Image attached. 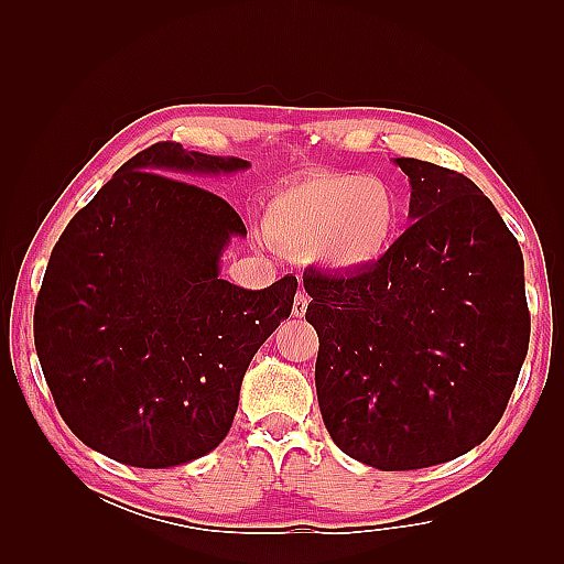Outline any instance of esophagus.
Returning a JSON list of instances; mask_svg holds the SVG:
<instances>
[{"label":"esophagus","mask_w":564,"mask_h":564,"mask_svg":"<svg viewBox=\"0 0 564 564\" xmlns=\"http://www.w3.org/2000/svg\"><path fill=\"white\" fill-rule=\"evenodd\" d=\"M308 303H311L308 294H305V292H299V294L294 296V305H292V313H294V317H303V315H305V311H308Z\"/></svg>","instance_id":"esophagus-1"}]
</instances>
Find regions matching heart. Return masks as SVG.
Here are the masks:
<instances>
[{
  "label": "heart",
  "mask_w": 564,
  "mask_h": 564,
  "mask_svg": "<svg viewBox=\"0 0 564 564\" xmlns=\"http://www.w3.org/2000/svg\"><path fill=\"white\" fill-rule=\"evenodd\" d=\"M263 226L289 251H311L332 270H360L395 245L402 204L381 178L308 172L270 195Z\"/></svg>",
  "instance_id": "heart-1"
}]
</instances>
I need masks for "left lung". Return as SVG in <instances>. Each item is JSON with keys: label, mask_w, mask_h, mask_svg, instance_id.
<instances>
[{"label": "left lung", "mask_w": 564, "mask_h": 564, "mask_svg": "<svg viewBox=\"0 0 564 564\" xmlns=\"http://www.w3.org/2000/svg\"><path fill=\"white\" fill-rule=\"evenodd\" d=\"M414 220L381 261L308 272L315 388L340 452L381 470L445 464L497 429L529 346L520 245L470 178L398 158Z\"/></svg>", "instance_id": "left-lung-1"}]
</instances>
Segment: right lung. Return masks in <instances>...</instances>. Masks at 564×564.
Returning a JSON list of instances; mask_svg holds the SVG:
<instances>
[{
  "mask_svg": "<svg viewBox=\"0 0 564 564\" xmlns=\"http://www.w3.org/2000/svg\"><path fill=\"white\" fill-rule=\"evenodd\" d=\"M249 162L162 141L117 169L63 230L35 305V348L63 421L119 464L169 468L228 435L245 371L292 315L296 278H218L240 214L181 181Z\"/></svg>",
  "mask_w": 564,
  "mask_h": 564,
  "instance_id": "right-lung-1",
  "label": "right lung"
}]
</instances>
